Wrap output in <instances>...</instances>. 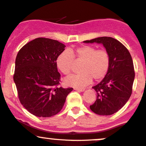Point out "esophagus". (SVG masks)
Masks as SVG:
<instances>
[{
    "mask_svg": "<svg viewBox=\"0 0 146 146\" xmlns=\"http://www.w3.org/2000/svg\"><path fill=\"white\" fill-rule=\"evenodd\" d=\"M75 90H76V91H81V92H82V91H85V89H79V88H75Z\"/></svg>",
    "mask_w": 146,
    "mask_h": 146,
    "instance_id": "obj_1",
    "label": "esophagus"
}]
</instances>
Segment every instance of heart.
I'll return each mask as SVG.
<instances>
[{
    "mask_svg": "<svg viewBox=\"0 0 146 146\" xmlns=\"http://www.w3.org/2000/svg\"><path fill=\"white\" fill-rule=\"evenodd\" d=\"M75 61L81 63L80 74L66 78L64 81L68 86L83 88L89 85L92 78L96 81L104 79L110 67V54L105 49H98L89 45H83L75 49L65 50L58 55L56 65L64 75L71 73Z\"/></svg>",
    "mask_w": 146,
    "mask_h": 146,
    "instance_id": "b5f03b06",
    "label": "heart"
}]
</instances>
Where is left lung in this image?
Wrapping results in <instances>:
<instances>
[{
	"mask_svg": "<svg viewBox=\"0 0 146 146\" xmlns=\"http://www.w3.org/2000/svg\"><path fill=\"white\" fill-rule=\"evenodd\" d=\"M83 42L102 44L110 55L108 73L92 87L97 93V100L90 109L98 115H112L123 108L131 95L135 78L131 56L123 44L112 37L102 36Z\"/></svg>",
	"mask_w": 146,
	"mask_h": 146,
	"instance_id": "left-lung-1",
	"label": "left lung"
}]
</instances>
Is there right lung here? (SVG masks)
<instances>
[{"instance_id": "add662e5", "label": "right lung", "mask_w": 146, "mask_h": 146, "mask_svg": "<svg viewBox=\"0 0 146 146\" xmlns=\"http://www.w3.org/2000/svg\"><path fill=\"white\" fill-rule=\"evenodd\" d=\"M65 47L58 40L37 38L17 54L13 79L21 104L33 115L49 117L57 114L73 89L57 87L61 75L56 60Z\"/></svg>"}]
</instances>
